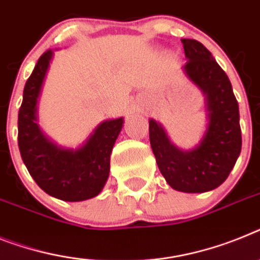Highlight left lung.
Instances as JSON below:
<instances>
[{
  "instance_id": "8db88e82",
  "label": "left lung",
  "mask_w": 260,
  "mask_h": 260,
  "mask_svg": "<svg viewBox=\"0 0 260 260\" xmlns=\"http://www.w3.org/2000/svg\"><path fill=\"white\" fill-rule=\"evenodd\" d=\"M181 42L189 59L185 74L208 99V131L197 148L184 152L171 144L160 124L149 120V140L168 184L178 191L204 193L223 184L241 153L239 108L230 79L211 52L196 39Z\"/></svg>"
}]
</instances>
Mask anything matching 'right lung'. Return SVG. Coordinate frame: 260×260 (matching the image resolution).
Masks as SVG:
<instances>
[{"label": "right lung", "instance_id": "1", "mask_svg": "<svg viewBox=\"0 0 260 260\" xmlns=\"http://www.w3.org/2000/svg\"><path fill=\"white\" fill-rule=\"evenodd\" d=\"M52 51L46 50L23 88L18 112V147L30 176L42 190L63 201L89 200L102 191L110 174V157L123 117L100 124L87 143L76 150L62 149L39 131L37 103Z\"/></svg>", "mask_w": 260, "mask_h": 260}]
</instances>
